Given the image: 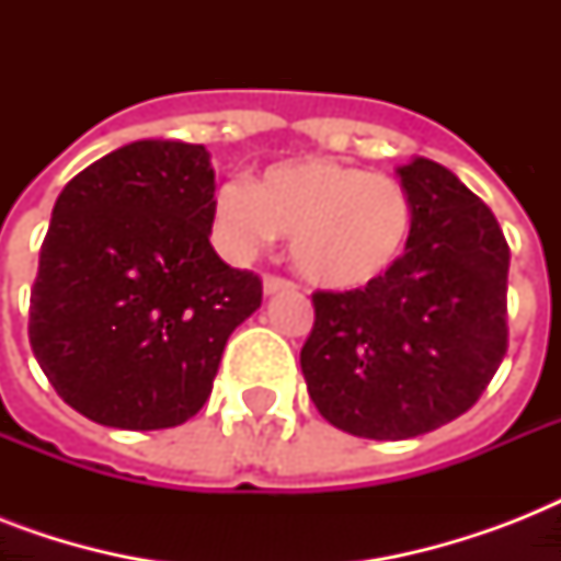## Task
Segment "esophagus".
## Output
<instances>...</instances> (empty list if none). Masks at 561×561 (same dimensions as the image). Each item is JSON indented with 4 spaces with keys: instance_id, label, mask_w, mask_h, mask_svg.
<instances>
[{
    "instance_id": "esophagus-1",
    "label": "esophagus",
    "mask_w": 561,
    "mask_h": 561,
    "mask_svg": "<svg viewBox=\"0 0 561 561\" xmlns=\"http://www.w3.org/2000/svg\"><path fill=\"white\" fill-rule=\"evenodd\" d=\"M294 290H297V285H294L290 279L273 276V273L264 276V294H267V297H273V294H294Z\"/></svg>"
}]
</instances>
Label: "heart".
Masks as SVG:
<instances>
[{
    "label": "heart",
    "instance_id": "heart-1",
    "mask_svg": "<svg viewBox=\"0 0 561 561\" xmlns=\"http://www.w3.org/2000/svg\"><path fill=\"white\" fill-rule=\"evenodd\" d=\"M224 250L250 255L276 232L290 259L323 290H360L399 264L413 236V201L399 180L329 160L273 162L247 186L227 180L211 197Z\"/></svg>",
    "mask_w": 561,
    "mask_h": 561
}]
</instances>
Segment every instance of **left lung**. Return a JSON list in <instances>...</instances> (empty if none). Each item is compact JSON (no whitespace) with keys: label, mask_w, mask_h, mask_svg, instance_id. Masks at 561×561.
I'll list each match as a JSON object with an SVG mask.
<instances>
[{"label":"left lung","mask_w":561,"mask_h":561,"mask_svg":"<svg viewBox=\"0 0 561 561\" xmlns=\"http://www.w3.org/2000/svg\"><path fill=\"white\" fill-rule=\"evenodd\" d=\"M413 236L383 279L317 290L299 364L308 396L334 427L410 439L462 416L510 346V244L492 209L439 162L399 169Z\"/></svg>","instance_id":"1"}]
</instances>
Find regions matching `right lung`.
<instances>
[{
    "label": "right lung",
    "instance_id": "right-lung-1",
    "mask_svg": "<svg viewBox=\"0 0 561 561\" xmlns=\"http://www.w3.org/2000/svg\"><path fill=\"white\" fill-rule=\"evenodd\" d=\"M203 145L142 139L66 183L39 247L28 341L57 396L125 431L183 425L206 404L262 279L211 232Z\"/></svg>",
    "mask_w": 561,
    "mask_h": 561
}]
</instances>
